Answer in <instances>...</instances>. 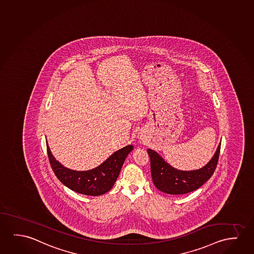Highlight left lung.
<instances>
[{"label":"left lung","mask_w":254,"mask_h":254,"mask_svg":"<svg viewBox=\"0 0 254 254\" xmlns=\"http://www.w3.org/2000/svg\"><path fill=\"white\" fill-rule=\"evenodd\" d=\"M220 147L219 143L210 162L201 169L195 170L175 169L165 162L157 152L148 148L151 176L155 187L160 191L170 195H183L197 190L213 175L218 162Z\"/></svg>","instance_id":"obj_1"}]
</instances>
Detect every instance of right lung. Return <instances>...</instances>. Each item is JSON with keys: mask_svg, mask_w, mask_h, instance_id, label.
<instances>
[{"mask_svg": "<svg viewBox=\"0 0 254 254\" xmlns=\"http://www.w3.org/2000/svg\"><path fill=\"white\" fill-rule=\"evenodd\" d=\"M49 160L58 177L64 185L71 190L83 195H103L113 188L121 172L127 156L133 149L132 145H128L114 152L113 155L94 169L85 171H77L65 168L52 154L46 142Z\"/></svg>", "mask_w": 254, "mask_h": 254, "instance_id": "obj_1", "label": "right lung"}]
</instances>
